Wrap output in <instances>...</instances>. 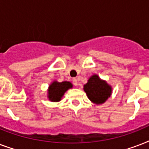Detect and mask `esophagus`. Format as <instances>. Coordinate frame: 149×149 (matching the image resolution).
Listing matches in <instances>:
<instances>
[{
  "mask_svg": "<svg viewBox=\"0 0 149 149\" xmlns=\"http://www.w3.org/2000/svg\"><path fill=\"white\" fill-rule=\"evenodd\" d=\"M72 84H74L75 86H77L78 85V82H77V79L76 78H73L72 79Z\"/></svg>",
  "mask_w": 149,
  "mask_h": 149,
  "instance_id": "1",
  "label": "esophagus"
}]
</instances>
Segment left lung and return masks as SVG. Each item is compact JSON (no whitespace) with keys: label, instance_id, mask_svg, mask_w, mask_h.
Listing matches in <instances>:
<instances>
[{"label":"left lung","instance_id":"8db88e82","mask_svg":"<svg viewBox=\"0 0 149 149\" xmlns=\"http://www.w3.org/2000/svg\"><path fill=\"white\" fill-rule=\"evenodd\" d=\"M87 97L93 104H101L106 101L111 95L112 87L105 80H103L97 74L90 77L84 86Z\"/></svg>","mask_w":149,"mask_h":149}]
</instances>
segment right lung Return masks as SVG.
<instances>
[{
    "label": "right lung",
    "instance_id": "add662e5",
    "mask_svg": "<svg viewBox=\"0 0 149 149\" xmlns=\"http://www.w3.org/2000/svg\"><path fill=\"white\" fill-rule=\"evenodd\" d=\"M72 87V84L70 82L64 81L59 83L53 81L48 89V98L52 102L60 101L66 91Z\"/></svg>",
    "mask_w": 149,
    "mask_h": 149
}]
</instances>
